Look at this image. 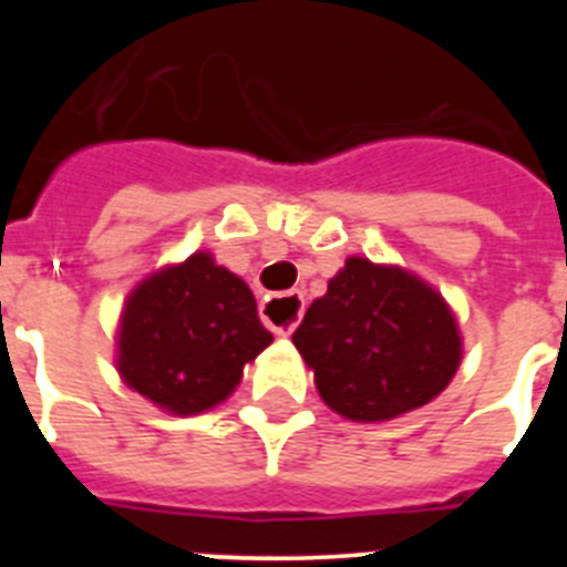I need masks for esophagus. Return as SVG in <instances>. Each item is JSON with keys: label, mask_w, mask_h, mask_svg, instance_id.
<instances>
[{"label": "esophagus", "mask_w": 567, "mask_h": 567, "mask_svg": "<svg viewBox=\"0 0 567 567\" xmlns=\"http://www.w3.org/2000/svg\"><path fill=\"white\" fill-rule=\"evenodd\" d=\"M303 315V298L300 295H267V300L260 303V318L267 327H272L275 334H292V329L298 327V318ZM278 317H287L288 320L280 328L274 323Z\"/></svg>", "instance_id": "1"}]
</instances>
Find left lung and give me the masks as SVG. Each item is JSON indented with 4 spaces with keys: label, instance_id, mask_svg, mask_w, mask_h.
<instances>
[{
    "label": "left lung",
    "instance_id": "8db88e82",
    "mask_svg": "<svg viewBox=\"0 0 567 567\" xmlns=\"http://www.w3.org/2000/svg\"><path fill=\"white\" fill-rule=\"evenodd\" d=\"M292 343L315 369L329 409L378 423L420 409L460 365V332L445 300L423 280L349 258L307 309Z\"/></svg>",
    "mask_w": 567,
    "mask_h": 567
}]
</instances>
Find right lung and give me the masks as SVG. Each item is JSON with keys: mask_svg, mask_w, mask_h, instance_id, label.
Wrapping results in <instances>:
<instances>
[{"mask_svg": "<svg viewBox=\"0 0 567 567\" xmlns=\"http://www.w3.org/2000/svg\"><path fill=\"white\" fill-rule=\"evenodd\" d=\"M272 343L249 287L195 252L155 272L127 300L118 372L130 389L173 414H198L233 394L244 363Z\"/></svg>", "mask_w": 567, "mask_h": 567, "instance_id": "obj_1", "label": "right lung"}]
</instances>
